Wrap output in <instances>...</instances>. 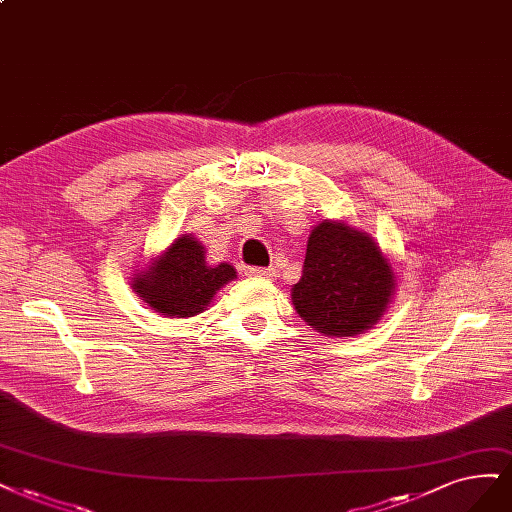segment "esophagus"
Wrapping results in <instances>:
<instances>
[{
	"instance_id": "1",
	"label": "esophagus",
	"mask_w": 512,
	"mask_h": 512,
	"mask_svg": "<svg viewBox=\"0 0 512 512\" xmlns=\"http://www.w3.org/2000/svg\"><path fill=\"white\" fill-rule=\"evenodd\" d=\"M245 275H250V277H262V279H273V277H277V269H273V267H250L248 271H245Z\"/></svg>"
}]
</instances>
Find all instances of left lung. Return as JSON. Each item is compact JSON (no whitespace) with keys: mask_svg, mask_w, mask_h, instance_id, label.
I'll list each match as a JSON object with an SVG mask.
<instances>
[{"mask_svg":"<svg viewBox=\"0 0 512 512\" xmlns=\"http://www.w3.org/2000/svg\"><path fill=\"white\" fill-rule=\"evenodd\" d=\"M396 294V275L377 241L345 220H322L307 239L303 277L292 305L324 337H358Z\"/></svg>","mask_w":512,"mask_h":512,"instance_id":"obj_1","label":"left lung"}]
</instances>
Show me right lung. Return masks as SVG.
I'll use <instances>...</instances> for the list:
<instances>
[{
  "label": "right lung",
  "instance_id": "1",
  "mask_svg": "<svg viewBox=\"0 0 512 512\" xmlns=\"http://www.w3.org/2000/svg\"><path fill=\"white\" fill-rule=\"evenodd\" d=\"M203 243L195 235H180L133 273L131 288L163 317H192L214 303L220 288L237 279L233 264H209Z\"/></svg>",
  "mask_w": 512,
  "mask_h": 512
}]
</instances>
